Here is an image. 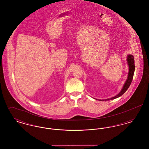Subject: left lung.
I'll use <instances>...</instances> for the list:
<instances>
[{
  "mask_svg": "<svg viewBox=\"0 0 149 149\" xmlns=\"http://www.w3.org/2000/svg\"><path fill=\"white\" fill-rule=\"evenodd\" d=\"M127 62L128 65L129 66V72H128V75L127 79L126 80V83L123 85V88L121 90L120 93L116 96L112 97L110 99H105V100H112V99H115V98H117L120 97L122 95H123L127 90L128 88H129L130 85H131V83L132 82V79L134 77V71H135V60H134V57L132 55H128Z\"/></svg>",
  "mask_w": 149,
  "mask_h": 149,
  "instance_id": "obj_1",
  "label": "left lung"
}]
</instances>
